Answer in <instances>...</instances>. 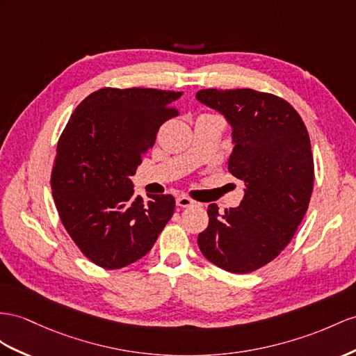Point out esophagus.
I'll return each instance as SVG.
<instances>
[{
    "label": "esophagus",
    "instance_id": "1",
    "mask_svg": "<svg viewBox=\"0 0 356 356\" xmlns=\"http://www.w3.org/2000/svg\"><path fill=\"white\" fill-rule=\"evenodd\" d=\"M176 204L179 206V207H191V206H195L197 203L194 202V200H191L189 197H179L177 200H176Z\"/></svg>",
    "mask_w": 356,
    "mask_h": 356
}]
</instances>
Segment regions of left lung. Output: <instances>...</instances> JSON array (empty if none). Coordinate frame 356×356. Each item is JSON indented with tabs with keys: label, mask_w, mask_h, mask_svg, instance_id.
Returning <instances> with one entry per match:
<instances>
[{
	"label": "left lung",
	"mask_w": 356,
	"mask_h": 356,
	"mask_svg": "<svg viewBox=\"0 0 356 356\" xmlns=\"http://www.w3.org/2000/svg\"><path fill=\"white\" fill-rule=\"evenodd\" d=\"M200 102L225 115L234 149L229 171L245 184L238 207H207L198 247L213 265L254 272L284 250L302 222L313 193L314 162L308 131L287 100L252 88L197 91Z\"/></svg>",
	"instance_id": "8db88e82"
}]
</instances>
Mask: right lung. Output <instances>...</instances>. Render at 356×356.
I'll return each instance as SVG.
<instances>
[{
	"label": "right lung",
	"instance_id": "right-lung-1",
	"mask_svg": "<svg viewBox=\"0 0 356 356\" xmlns=\"http://www.w3.org/2000/svg\"><path fill=\"white\" fill-rule=\"evenodd\" d=\"M180 91L104 87L87 96L60 135L51 172L60 220L79 251L104 269L147 254L175 213L171 194L134 197L131 176L179 114Z\"/></svg>",
	"mask_w": 356,
	"mask_h": 356
}]
</instances>
